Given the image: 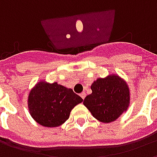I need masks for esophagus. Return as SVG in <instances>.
<instances>
[{
	"instance_id": "esophagus-1",
	"label": "esophagus",
	"mask_w": 157,
	"mask_h": 157,
	"mask_svg": "<svg viewBox=\"0 0 157 157\" xmlns=\"http://www.w3.org/2000/svg\"><path fill=\"white\" fill-rule=\"evenodd\" d=\"M81 97H82V98L84 100V99H85V98H86V93H85V92H82V94H81Z\"/></svg>"
}]
</instances>
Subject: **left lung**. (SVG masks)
<instances>
[{
  "mask_svg": "<svg viewBox=\"0 0 157 157\" xmlns=\"http://www.w3.org/2000/svg\"><path fill=\"white\" fill-rule=\"evenodd\" d=\"M91 89L92 92L86 97L83 104L99 121L113 122L128 109L129 89L120 76L113 74L98 78L92 83Z\"/></svg>",
  "mask_w": 157,
  "mask_h": 157,
  "instance_id": "left-lung-1",
  "label": "left lung"
}]
</instances>
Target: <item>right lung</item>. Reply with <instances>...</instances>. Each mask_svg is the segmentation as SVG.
Listing matches in <instances>:
<instances>
[{
    "mask_svg": "<svg viewBox=\"0 0 157 157\" xmlns=\"http://www.w3.org/2000/svg\"><path fill=\"white\" fill-rule=\"evenodd\" d=\"M83 101L72 89L57 82H38L29 92L28 106L30 115L44 127H58L70 117L73 108Z\"/></svg>",
    "mask_w": 157,
    "mask_h": 157,
    "instance_id": "obj_1",
    "label": "right lung"
}]
</instances>
